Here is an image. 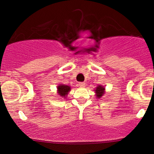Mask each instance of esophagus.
I'll return each mask as SVG.
<instances>
[{
	"instance_id": "obj_1",
	"label": "esophagus",
	"mask_w": 154,
	"mask_h": 154,
	"mask_svg": "<svg viewBox=\"0 0 154 154\" xmlns=\"http://www.w3.org/2000/svg\"><path fill=\"white\" fill-rule=\"evenodd\" d=\"M79 86L80 88H85V82H79Z\"/></svg>"
}]
</instances>
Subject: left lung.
<instances>
[{
	"label": "left lung",
	"instance_id": "8db88e82",
	"mask_svg": "<svg viewBox=\"0 0 154 154\" xmlns=\"http://www.w3.org/2000/svg\"><path fill=\"white\" fill-rule=\"evenodd\" d=\"M94 91L95 93V95H96V98H100L106 93L105 87L103 85H98L96 88H95Z\"/></svg>",
	"mask_w": 154,
	"mask_h": 154
}]
</instances>
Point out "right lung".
Returning a JSON list of instances; mask_svg holds the SVG:
<instances>
[{
  "mask_svg": "<svg viewBox=\"0 0 154 154\" xmlns=\"http://www.w3.org/2000/svg\"><path fill=\"white\" fill-rule=\"evenodd\" d=\"M71 91V87L66 85L63 84H59L57 86V93L61 98H65L69 91Z\"/></svg>",
  "mask_w": 154,
  "mask_h": 154,
  "instance_id": "right-lung-1",
  "label": "right lung"
}]
</instances>
